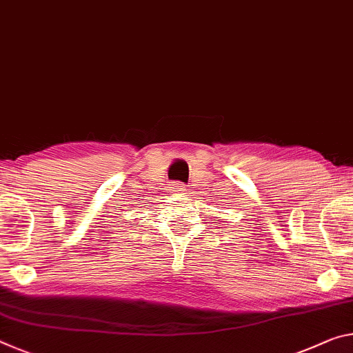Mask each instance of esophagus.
Returning <instances> with one entry per match:
<instances>
[{
  "mask_svg": "<svg viewBox=\"0 0 353 353\" xmlns=\"http://www.w3.org/2000/svg\"><path fill=\"white\" fill-rule=\"evenodd\" d=\"M174 187H176V192L179 193V194H185V185H183V183H181V182H177V183H174Z\"/></svg>",
  "mask_w": 353,
  "mask_h": 353,
  "instance_id": "obj_1",
  "label": "esophagus"
}]
</instances>
